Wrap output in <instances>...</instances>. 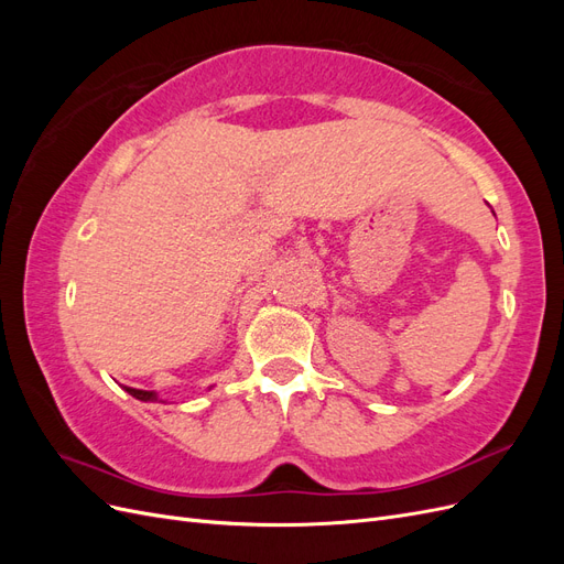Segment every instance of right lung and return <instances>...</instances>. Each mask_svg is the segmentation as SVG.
Wrapping results in <instances>:
<instances>
[{"instance_id":"add662e5","label":"right lung","mask_w":564,"mask_h":564,"mask_svg":"<svg viewBox=\"0 0 564 564\" xmlns=\"http://www.w3.org/2000/svg\"><path fill=\"white\" fill-rule=\"evenodd\" d=\"M124 390L129 392V395H133L135 400H141V402H164V400H160L155 390H139V388H127V386H124Z\"/></svg>"}]
</instances>
